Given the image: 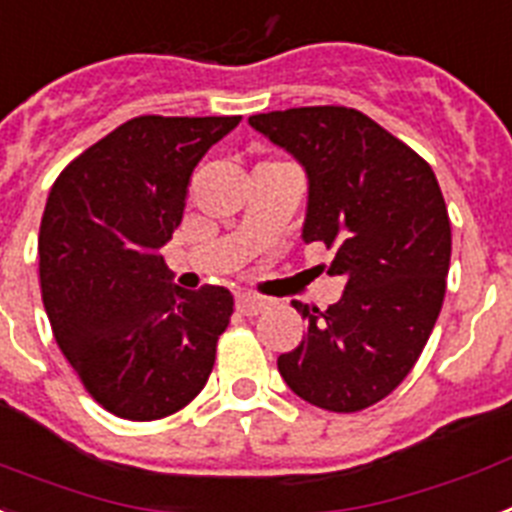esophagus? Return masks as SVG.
I'll use <instances>...</instances> for the list:
<instances>
[{"instance_id":"34e87169","label":"esophagus","mask_w":512,"mask_h":512,"mask_svg":"<svg viewBox=\"0 0 512 512\" xmlns=\"http://www.w3.org/2000/svg\"><path fill=\"white\" fill-rule=\"evenodd\" d=\"M235 306H238V311L243 316H256V314H261L266 306H269V301H266V298H261V295L238 293L235 295Z\"/></svg>"}]
</instances>
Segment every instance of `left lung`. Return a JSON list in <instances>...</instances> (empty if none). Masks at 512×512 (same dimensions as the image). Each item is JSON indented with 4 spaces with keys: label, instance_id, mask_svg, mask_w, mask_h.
I'll return each instance as SVG.
<instances>
[{
    "label": "left lung",
    "instance_id": "obj_1",
    "mask_svg": "<svg viewBox=\"0 0 512 512\" xmlns=\"http://www.w3.org/2000/svg\"><path fill=\"white\" fill-rule=\"evenodd\" d=\"M248 125L303 167L301 238L332 248L329 274L345 277L327 311L293 303L308 335L277 369L306 403L363 411L408 377L445 301L453 238L437 177L356 109L298 107Z\"/></svg>",
    "mask_w": 512,
    "mask_h": 512
}]
</instances>
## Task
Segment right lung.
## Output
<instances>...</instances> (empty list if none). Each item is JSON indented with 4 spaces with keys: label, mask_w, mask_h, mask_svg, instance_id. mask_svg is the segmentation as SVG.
Listing matches in <instances>:
<instances>
[{
    "label": "right lung",
    "mask_w": 512,
    "mask_h": 512,
    "mask_svg": "<svg viewBox=\"0 0 512 512\" xmlns=\"http://www.w3.org/2000/svg\"><path fill=\"white\" fill-rule=\"evenodd\" d=\"M238 122L135 117L83 151L49 193L38 232L46 316L80 382L114 416H170L214 369L230 290L175 285L162 248L196 164Z\"/></svg>",
    "instance_id": "obj_1"
}]
</instances>
